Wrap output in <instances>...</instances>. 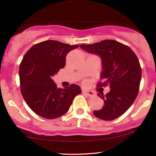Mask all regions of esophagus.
Here are the masks:
<instances>
[{
	"instance_id": "obj_1",
	"label": "esophagus",
	"mask_w": 156,
	"mask_h": 156,
	"mask_svg": "<svg viewBox=\"0 0 156 156\" xmlns=\"http://www.w3.org/2000/svg\"><path fill=\"white\" fill-rule=\"evenodd\" d=\"M83 93L84 94H86L87 96H88L89 97H93L96 95V93L93 91H89V90H83Z\"/></svg>"
}]
</instances>
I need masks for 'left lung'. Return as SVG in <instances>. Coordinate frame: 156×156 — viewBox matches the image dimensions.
I'll return each instance as SVG.
<instances>
[{
	"mask_svg": "<svg viewBox=\"0 0 156 156\" xmlns=\"http://www.w3.org/2000/svg\"><path fill=\"white\" fill-rule=\"evenodd\" d=\"M80 47L100 58V79L103 83L98 85L110 87L109 93L98 94L105 105L101 109L94 111V114L101 120H114L127 111L138 96L142 76L138 57L130 47L113 40L81 44Z\"/></svg>",
	"mask_w": 156,
	"mask_h": 156,
	"instance_id": "8db88e82",
	"label": "left lung"
}]
</instances>
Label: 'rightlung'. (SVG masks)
<instances>
[{"label": "right lung", "mask_w": 156, "mask_h": 156, "mask_svg": "<svg viewBox=\"0 0 156 156\" xmlns=\"http://www.w3.org/2000/svg\"><path fill=\"white\" fill-rule=\"evenodd\" d=\"M78 47L45 41L34 44L23 57L19 67L20 91L26 103L37 115L46 119L58 118L67 112L75 96L81 94L78 85L58 88L52 79L64 68L68 53Z\"/></svg>", "instance_id": "add662e5"}]
</instances>
